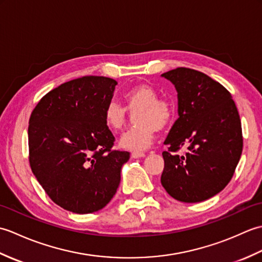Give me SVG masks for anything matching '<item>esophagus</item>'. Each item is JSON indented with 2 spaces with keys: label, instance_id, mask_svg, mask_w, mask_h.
Masks as SVG:
<instances>
[{
  "label": "esophagus",
  "instance_id": "34e87169",
  "mask_svg": "<svg viewBox=\"0 0 262 262\" xmlns=\"http://www.w3.org/2000/svg\"><path fill=\"white\" fill-rule=\"evenodd\" d=\"M144 157H145V154L142 153V152H133L132 153L133 159H138V158H144Z\"/></svg>",
  "mask_w": 262,
  "mask_h": 262
}]
</instances>
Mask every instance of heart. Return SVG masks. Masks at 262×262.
Wrapping results in <instances>:
<instances>
[{
  "label": "heart",
  "instance_id": "b5f03b06",
  "mask_svg": "<svg viewBox=\"0 0 262 262\" xmlns=\"http://www.w3.org/2000/svg\"><path fill=\"white\" fill-rule=\"evenodd\" d=\"M126 107L111 100L105 104L103 120L111 130L119 132L136 114V126L122 134L119 146L133 152H141L153 143L157 129L162 130L171 125L174 118V104L168 97H159L158 91L148 84H137L124 94Z\"/></svg>",
  "mask_w": 262,
  "mask_h": 262
}]
</instances>
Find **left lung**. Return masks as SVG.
I'll use <instances>...</instances> for the list:
<instances>
[{
    "label": "left lung",
    "mask_w": 262,
    "mask_h": 262,
    "mask_svg": "<svg viewBox=\"0 0 262 262\" xmlns=\"http://www.w3.org/2000/svg\"><path fill=\"white\" fill-rule=\"evenodd\" d=\"M162 76L176 86L179 118L164 142L161 183L179 202H203L234 174L243 147L240 116L231 93L202 72L178 68ZM182 147L188 152L179 156Z\"/></svg>",
    "instance_id": "8db88e82"
}]
</instances>
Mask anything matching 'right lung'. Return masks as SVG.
Here are the masks:
<instances>
[{
    "label": "right lung",
    "mask_w": 262,
    "mask_h": 262,
    "mask_svg": "<svg viewBox=\"0 0 262 262\" xmlns=\"http://www.w3.org/2000/svg\"><path fill=\"white\" fill-rule=\"evenodd\" d=\"M117 82L83 76L45 94L32 110L28 143L32 173L55 204L76 214L102 209L117 191L129 152L111 149L103 120Z\"/></svg>",
    "instance_id": "right-lung-1"
}]
</instances>
